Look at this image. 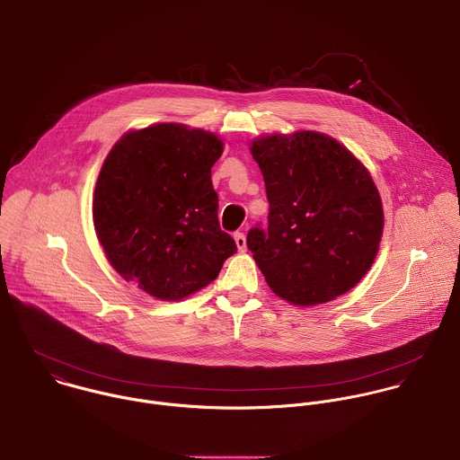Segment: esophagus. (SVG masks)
I'll use <instances>...</instances> for the list:
<instances>
[{"label": "esophagus", "instance_id": "esophagus-1", "mask_svg": "<svg viewBox=\"0 0 460 460\" xmlns=\"http://www.w3.org/2000/svg\"><path fill=\"white\" fill-rule=\"evenodd\" d=\"M234 241H235V244H237V250L243 253V252H246V237H244V234L243 232H235L234 234Z\"/></svg>", "mask_w": 460, "mask_h": 460}]
</instances>
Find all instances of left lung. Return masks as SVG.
Listing matches in <instances>:
<instances>
[{
  "mask_svg": "<svg viewBox=\"0 0 460 460\" xmlns=\"http://www.w3.org/2000/svg\"><path fill=\"white\" fill-rule=\"evenodd\" d=\"M270 201L268 230L248 250L275 295L295 305L332 302L369 271L384 208L366 165L333 137L300 130L250 145Z\"/></svg>",
  "mask_w": 460,
  "mask_h": 460,
  "instance_id": "obj_1",
  "label": "left lung"
}]
</instances>
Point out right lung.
I'll return each mask as SVG.
<instances>
[{
  "mask_svg": "<svg viewBox=\"0 0 460 460\" xmlns=\"http://www.w3.org/2000/svg\"><path fill=\"white\" fill-rule=\"evenodd\" d=\"M223 141L201 128L158 123L127 132L107 155L93 221L111 266L164 302L207 288L237 252L219 228L210 169Z\"/></svg>",
  "mask_w": 460,
  "mask_h": 460,
  "instance_id": "1",
  "label": "right lung"
}]
</instances>
